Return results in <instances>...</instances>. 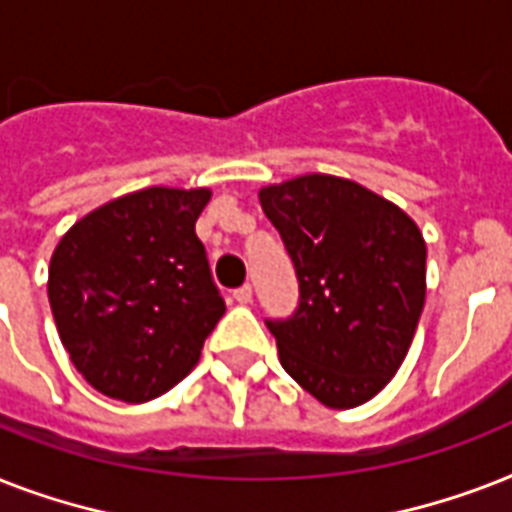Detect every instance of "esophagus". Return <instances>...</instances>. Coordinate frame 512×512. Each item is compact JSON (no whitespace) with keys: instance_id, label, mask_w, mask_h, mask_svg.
I'll return each mask as SVG.
<instances>
[{"instance_id":"1","label":"esophagus","mask_w":512,"mask_h":512,"mask_svg":"<svg viewBox=\"0 0 512 512\" xmlns=\"http://www.w3.org/2000/svg\"><path fill=\"white\" fill-rule=\"evenodd\" d=\"M233 300H236V303H241V305L252 303V287H249V284H244V287L233 289Z\"/></svg>"}]
</instances>
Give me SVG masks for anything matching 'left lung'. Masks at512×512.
Listing matches in <instances>:
<instances>
[{
	"label": "left lung",
	"instance_id": "8db88e82",
	"mask_svg": "<svg viewBox=\"0 0 512 512\" xmlns=\"http://www.w3.org/2000/svg\"><path fill=\"white\" fill-rule=\"evenodd\" d=\"M295 263L300 303L268 319L287 374L329 409L380 393L404 364L425 305V239L404 209L335 175L260 188Z\"/></svg>",
	"mask_w": 512,
	"mask_h": 512
}]
</instances>
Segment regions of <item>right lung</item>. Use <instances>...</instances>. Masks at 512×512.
I'll return each mask as SVG.
<instances>
[{
	"label": "right lung",
	"instance_id": "1",
	"mask_svg": "<svg viewBox=\"0 0 512 512\" xmlns=\"http://www.w3.org/2000/svg\"><path fill=\"white\" fill-rule=\"evenodd\" d=\"M209 188H143L92 209L52 252L47 297L60 342L92 388L159 398L193 366L225 303L196 220Z\"/></svg>",
	"mask_w": 512,
	"mask_h": 512
}]
</instances>
